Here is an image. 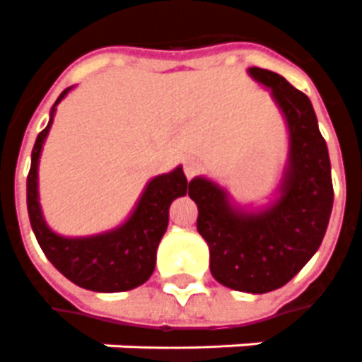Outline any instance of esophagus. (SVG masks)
<instances>
[{
	"mask_svg": "<svg viewBox=\"0 0 362 362\" xmlns=\"http://www.w3.org/2000/svg\"><path fill=\"white\" fill-rule=\"evenodd\" d=\"M199 171H201V163L197 160H187L185 161V175L187 179H193L194 175H199Z\"/></svg>",
	"mask_w": 362,
	"mask_h": 362,
	"instance_id": "1",
	"label": "esophagus"
}]
</instances>
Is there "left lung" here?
<instances>
[{
    "instance_id": "left-lung-1",
    "label": "left lung",
    "mask_w": 362,
    "mask_h": 362,
    "mask_svg": "<svg viewBox=\"0 0 362 362\" xmlns=\"http://www.w3.org/2000/svg\"><path fill=\"white\" fill-rule=\"evenodd\" d=\"M267 86L291 132L288 168L281 199L267 210L232 209L226 193L194 177L189 197L197 202V230L210 250V273L228 288L263 294L281 288L304 267L324 240L333 206L332 163L314 107L283 76L250 68Z\"/></svg>"
}]
</instances>
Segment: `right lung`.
<instances>
[{
    "label": "right lung",
    "mask_w": 362,
    "mask_h": 362,
    "mask_svg": "<svg viewBox=\"0 0 362 362\" xmlns=\"http://www.w3.org/2000/svg\"><path fill=\"white\" fill-rule=\"evenodd\" d=\"M62 91L54 107L64 99ZM52 107V117H54ZM37 136L27 175V209L33 232L48 261L66 279L95 292H122L144 284L156 267V251L169 222V204L189 189L183 168L152 179L136 204L132 216L112 232L91 238H62L46 226L38 204L37 169L40 150L52 124Z\"/></svg>",
    "instance_id": "1"
}]
</instances>
